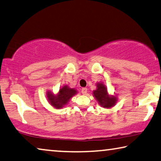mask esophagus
I'll return each instance as SVG.
<instances>
[{"label":"esophagus","instance_id":"34e87169","mask_svg":"<svg viewBox=\"0 0 161 161\" xmlns=\"http://www.w3.org/2000/svg\"><path fill=\"white\" fill-rule=\"evenodd\" d=\"M87 92V89L86 87H83L81 89V93H82L83 95H86Z\"/></svg>","mask_w":161,"mask_h":161}]
</instances>
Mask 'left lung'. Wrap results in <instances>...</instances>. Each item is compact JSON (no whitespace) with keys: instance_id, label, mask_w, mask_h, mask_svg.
<instances>
[{"instance_id":"left-lung-1","label":"left lung","mask_w":161,"mask_h":161,"mask_svg":"<svg viewBox=\"0 0 161 161\" xmlns=\"http://www.w3.org/2000/svg\"><path fill=\"white\" fill-rule=\"evenodd\" d=\"M93 95L102 107L110 108L116 104V97L108 94L107 88L103 83L97 84V90L93 91Z\"/></svg>"}]
</instances>
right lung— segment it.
Masks as SVG:
<instances>
[{"mask_svg": "<svg viewBox=\"0 0 161 161\" xmlns=\"http://www.w3.org/2000/svg\"><path fill=\"white\" fill-rule=\"evenodd\" d=\"M76 94V90L75 89L69 88L68 86L65 85L60 89L56 95L52 94L51 92H47L46 95L50 105L57 109H60L68 103L69 100Z\"/></svg>", "mask_w": 161, "mask_h": 161, "instance_id": "right-lung-1", "label": "right lung"}]
</instances>
